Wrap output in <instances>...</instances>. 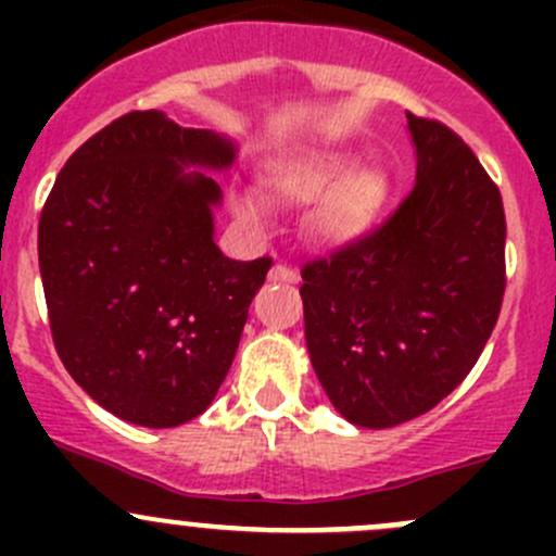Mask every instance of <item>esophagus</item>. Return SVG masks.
I'll use <instances>...</instances> for the list:
<instances>
[{
    "label": "esophagus",
    "mask_w": 556,
    "mask_h": 556,
    "mask_svg": "<svg viewBox=\"0 0 556 556\" xmlns=\"http://www.w3.org/2000/svg\"><path fill=\"white\" fill-rule=\"evenodd\" d=\"M268 277H271V282H299V271L293 266H288V263H277Z\"/></svg>",
    "instance_id": "esophagus-1"
}]
</instances>
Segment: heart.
Here are the masks:
<instances>
[{
    "label": "heart",
    "instance_id": "1",
    "mask_svg": "<svg viewBox=\"0 0 556 556\" xmlns=\"http://www.w3.org/2000/svg\"><path fill=\"white\" fill-rule=\"evenodd\" d=\"M350 169L352 164L341 155H317L279 172L274 177V188L290 201H312L333 188L314 217V231L330 242H350L371 226L387 193L379 172L350 174ZM244 210H255V204L244 201Z\"/></svg>",
    "mask_w": 556,
    "mask_h": 556
}]
</instances>
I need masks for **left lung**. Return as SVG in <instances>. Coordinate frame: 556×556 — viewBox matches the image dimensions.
Returning a JSON list of instances; mask_svg holds the SVG:
<instances>
[{"instance_id": "left-lung-1", "label": "left lung", "mask_w": 556, "mask_h": 556, "mask_svg": "<svg viewBox=\"0 0 556 556\" xmlns=\"http://www.w3.org/2000/svg\"><path fill=\"white\" fill-rule=\"evenodd\" d=\"M406 117L417 182L379 226L301 268L319 384L374 430L430 412L468 377L506 293L501 190L450 126Z\"/></svg>"}]
</instances>
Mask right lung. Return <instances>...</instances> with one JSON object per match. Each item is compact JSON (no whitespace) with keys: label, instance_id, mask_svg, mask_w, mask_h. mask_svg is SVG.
Segmentation results:
<instances>
[{"label":"right lung","instance_id":"right-lung-1","mask_svg":"<svg viewBox=\"0 0 556 556\" xmlns=\"http://www.w3.org/2000/svg\"><path fill=\"white\" fill-rule=\"evenodd\" d=\"M233 144L159 110L115 117L70 155L39 215V274L55 352L115 417L177 428L206 412L237 355L271 257L212 239Z\"/></svg>","mask_w":556,"mask_h":556}]
</instances>
